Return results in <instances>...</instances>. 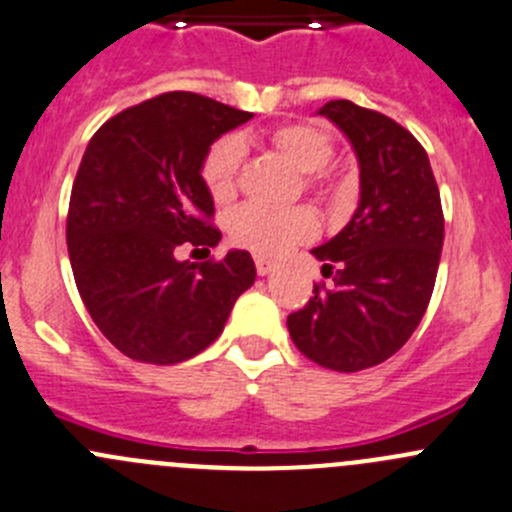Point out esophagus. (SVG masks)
<instances>
[{
    "mask_svg": "<svg viewBox=\"0 0 512 512\" xmlns=\"http://www.w3.org/2000/svg\"><path fill=\"white\" fill-rule=\"evenodd\" d=\"M254 261H256V271H258V276H268V273H271L273 268H276V263L268 261V258H263V256H256Z\"/></svg>",
    "mask_w": 512,
    "mask_h": 512,
    "instance_id": "34e87169",
    "label": "esophagus"
}]
</instances>
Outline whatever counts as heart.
<instances>
[{
    "instance_id": "heart-1",
    "label": "heart",
    "mask_w": 512,
    "mask_h": 512,
    "mask_svg": "<svg viewBox=\"0 0 512 512\" xmlns=\"http://www.w3.org/2000/svg\"><path fill=\"white\" fill-rule=\"evenodd\" d=\"M273 149L281 151L298 171H303V184L318 196H338L341 184L333 179L328 164L336 156V141L321 129L308 124H281L268 131ZM246 146L239 134H226L216 139L201 161V179L209 189L211 199L226 204L239 191L241 166H244ZM229 239L241 249L258 256H278L293 244L316 236V216L303 206L296 209H268V206L244 204L229 216Z\"/></svg>"
}]
</instances>
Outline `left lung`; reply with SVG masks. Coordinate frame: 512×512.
I'll list each match as a JSON object with an SVG mask.
<instances>
[{"label":"left lung","mask_w":512,"mask_h":512,"mask_svg":"<svg viewBox=\"0 0 512 512\" xmlns=\"http://www.w3.org/2000/svg\"><path fill=\"white\" fill-rule=\"evenodd\" d=\"M321 116L351 139L361 164V204L346 229L313 249L323 278L288 316L298 351L331 371L388 361L413 336L433 296L443 249V206L421 141L381 111L348 99Z\"/></svg>","instance_id":"8db88e82"}]
</instances>
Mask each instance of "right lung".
<instances>
[{
  "instance_id": "right-lung-1",
  "label": "right lung",
  "mask_w": 512,
  "mask_h": 512,
  "mask_svg": "<svg viewBox=\"0 0 512 512\" xmlns=\"http://www.w3.org/2000/svg\"><path fill=\"white\" fill-rule=\"evenodd\" d=\"M251 116L194 91H166L111 116L86 146L69 199V261L91 321L131 361L194 358L254 283L249 251L179 258L186 246L219 244L201 161Z\"/></svg>"
}]
</instances>
